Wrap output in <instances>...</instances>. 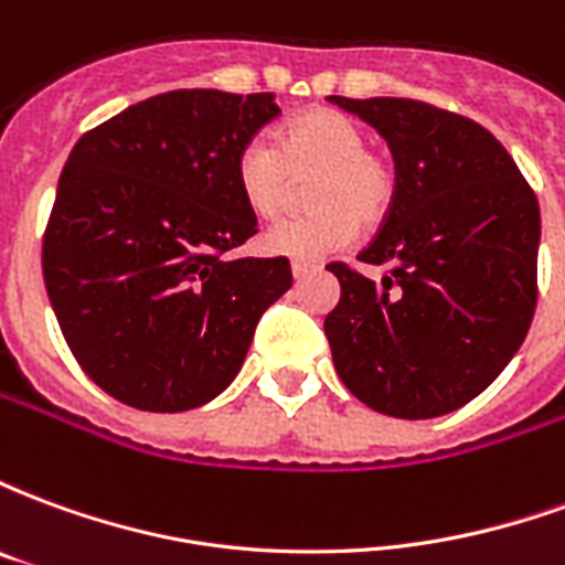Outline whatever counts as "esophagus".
<instances>
[{
    "label": "esophagus",
    "mask_w": 565,
    "mask_h": 565,
    "mask_svg": "<svg viewBox=\"0 0 565 565\" xmlns=\"http://www.w3.org/2000/svg\"><path fill=\"white\" fill-rule=\"evenodd\" d=\"M318 271V266H311V263H294V278L296 281H306Z\"/></svg>",
    "instance_id": "obj_1"
}]
</instances>
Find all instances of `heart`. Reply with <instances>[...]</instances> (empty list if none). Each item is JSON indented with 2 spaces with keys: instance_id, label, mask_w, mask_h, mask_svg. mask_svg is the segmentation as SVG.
I'll return each mask as SVG.
<instances>
[{
  "instance_id": "obj_1",
  "label": "heart",
  "mask_w": 565,
  "mask_h": 565,
  "mask_svg": "<svg viewBox=\"0 0 565 565\" xmlns=\"http://www.w3.org/2000/svg\"><path fill=\"white\" fill-rule=\"evenodd\" d=\"M311 211L306 217H287L269 226L259 247L269 257L294 263H320L351 245L356 221L379 226L396 202L393 162L366 148V132L351 117L311 108L278 129V141L250 139L235 157V190L257 217H275L290 202V174H308Z\"/></svg>"
}]
</instances>
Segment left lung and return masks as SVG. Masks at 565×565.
I'll list each match as a JSON object with an SVG mask.
<instances>
[{
    "label": "left lung",
    "instance_id": "1",
    "mask_svg": "<svg viewBox=\"0 0 565 565\" xmlns=\"http://www.w3.org/2000/svg\"><path fill=\"white\" fill-rule=\"evenodd\" d=\"M391 145L396 202L360 254L381 284L332 263L342 299L323 330L344 387L381 415L424 420L487 391L535 311L539 202L481 124L415 99H344Z\"/></svg>",
    "mask_w": 565,
    "mask_h": 565
}]
</instances>
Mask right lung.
Segmentation results:
<instances>
[{
	"instance_id": "right-lung-1",
	"label": "right lung",
	"mask_w": 565,
	"mask_h": 565,
	"mask_svg": "<svg viewBox=\"0 0 565 565\" xmlns=\"http://www.w3.org/2000/svg\"><path fill=\"white\" fill-rule=\"evenodd\" d=\"M278 115L275 93H160L68 153L44 287L81 369L124 405L172 415L211 403L290 290L284 257L223 259L257 233L235 157Z\"/></svg>"
}]
</instances>
